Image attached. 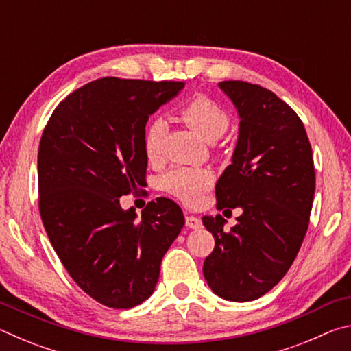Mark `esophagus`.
I'll list each match as a JSON object with an SVG mask.
<instances>
[{
  "mask_svg": "<svg viewBox=\"0 0 351 351\" xmlns=\"http://www.w3.org/2000/svg\"><path fill=\"white\" fill-rule=\"evenodd\" d=\"M186 226L190 229H199L203 223H201V219L198 217L192 215V213H186Z\"/></svg>",
  "mask_w": 351,
  "mask_h": 351,
  "instance_id": "obj_1",
  "label": "esophagus"
}]
</instances>
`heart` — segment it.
<instances>
[{"instance_id": "obj_1", "label": "heart", "mask_w": 351, "mask_h": 351, "mask_svg": "<svg viewBox=\"0 0 351 351\" xmlns=\"http://www.w3.org/2000/svg\"><path fill=\"white\" fill-rule=\"evenodd\" d=\"M180 116L201 138L213 142L221 138L229 128V117L221 106L204 96L193 97L180 110ZM165 125L154 121L148 125L144 136V150L148 161H156L162 154ZM210 171L204 169L178 167L162 178V187L184 203L197 204L203 193L212 186Z\"/></svg>"}]
</instances>
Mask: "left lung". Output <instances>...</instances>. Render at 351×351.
Returning a JSON list of instances; mask_svg holds the SVG:
<instances>
[{
  "instance_id": "left-lung-1",
  "label": "left lung",
  "mask_w": 351,
  "mask_h": 351,
  "mask_svg": "<svg viewBox=\"0 0 351 351\" xmlns=\"http://www.w3.org/2000/svg\"><path fill=\"white\" fill-rule=\"evenodd\" d=\"M218 86L240 125L232 164L215 186L217 209L243 213L230 230L221 215L203 217L215 239L203 272L221 299L249 302L282 280L305 239L316 189L313 152L299 116L274 93L240 80Z\"/></svg>"
}]
</instances>
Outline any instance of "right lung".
Masks as SVG:
<instances>
[{
    "mask_svg": "<svg viewBox=\"0 0 351 351\" xmlns=\"http://www.w3.org/2000/svg\"><path fill=\"white\" fill-rule=\"evenodd\" d=\"M182 88L104 77L62 100L41 134V221L73 280L105 306L127 310L152 295L184 226L169 198L148 203L139 218L119 203L145 186L148 116Z\"/></svg>",
    "mask_w": 351,
    "mask_h": 351,
    "instance_id": "obj_1",
    "label": "right lung"
}]
</instances>
